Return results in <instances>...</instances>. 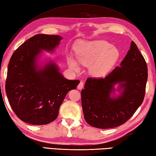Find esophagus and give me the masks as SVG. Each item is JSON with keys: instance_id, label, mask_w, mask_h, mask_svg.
Masks as SVG:
<instances>
[{"instance_id": "esophagus-1", "label": "esophagus", "mask_w": 156, "mask_h": 156, "mask_svg": "<svg viewBox=\"0 0 156 156\" xmlns=\"http://www.w3.org/2000/svg\"><path fill=\"white\" fill-rule=\"evenodd\" d=\"M83 87H84L83 82H80V83H79V84L78 85V87H77V89L78 90H81V89H83Z\"/></svg>"}]
</instances>
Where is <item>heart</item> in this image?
I'll return each instance as SVG.
<instances>
[{"label":"heart","mask_w":156,"mask_h":156,"mask_svg":"<svg viewBox=\"0 0 156 156\" xmlns=\"http://www.w3.org/2000/svg\"><path fill=\"white\" fill-rule=\"evenodd\" d=\"M76 57L79 63L89 66V72L96 77L107 74L119 58V52L112 44L104 40L82 42L76 49ZM72 56L67 62L69 67L78 71L80 66Z\"/></svg>","instance_id":"heart-1"}]
</instances>
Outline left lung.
Returning a JSON list of instances; mask_svg holds the SVG:
<instances>
[{
	"label": "left lung",
	"mask_w": 156,
	"mask_h": 156,
	"mask_svg": "<svg viewBox=\"0 0 156 156\" xmlns=\"http://www.w3.org/2000/svg\"><path fill=\"white\" fill-rule=\"evenodd\" d=\"M143 56L134 41L119 67L104 78H89L81 91L84 119L90 126L108 129L122 125L142 104L148 77ZM118 84L117 89L114 86ZM120 94L115 95V91Z\"/></svg>",
	"instance_id": "1"
}]
</instances>
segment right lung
Instances as JSON below:
<instances>
[{"instance_id": "add662e5", "label": "right lung", "mask_w": 156, "mask_h": 156, "mask_svg": "<svg viewBox=\"0 0 156 156\" xmlns=\"http://www.w3.org/2000/svg\"><path fill=\"white\" fill-rule=\"evenodd\" d=\"M62 39L59 35H36L11 56L5 90L13 112L27 123L46 125L55 121L67 93L80 83L65 78L51 59L39 65L42 51H55Z\"/></svg>"}]
</instances>
